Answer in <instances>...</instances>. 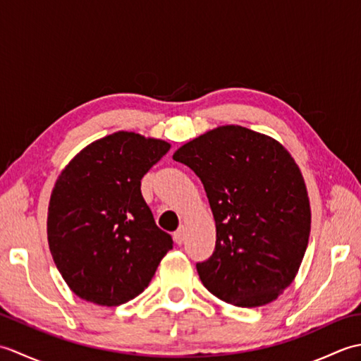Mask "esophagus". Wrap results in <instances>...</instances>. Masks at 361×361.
<instances>
[{
    "label": "esophagus",
    "instance_id": "esophagus-1",
    "mask_svg": "<svg viewBox=\"0 0 361 361\" xmlns=\"http://www.w3.org/2000/svg\"><path fill=\"white\" fill-rule=\"evenodd\" d=\"M173 239H175V242L178 243V245H181L183 242H185V228L176 229V231L173 233Z\"/></svg>",
    "mask_w": 361,
    "mask_h": 361
}]
</instances>
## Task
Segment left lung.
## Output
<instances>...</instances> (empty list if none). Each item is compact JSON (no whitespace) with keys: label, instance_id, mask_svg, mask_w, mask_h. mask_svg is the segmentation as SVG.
Segmentation results:
<instances>
[{"label":"left lung","instance_id":"left-lung-1","mask_svg":"<svg viewBox=\"0 0 361 361\" xmlns=\"http://www.w3.org/2000/svg\"><path fill=\"white\" fill-rule=\"evenodd\" d=\"M173 159L202 180L216 220V250L197 264L203 286L237 307L278 299L301 267L312 220L288 150L250 128L221 126L181 145Z\"/></svg>","mask_w":361,"mask_h":361}]
</instances>
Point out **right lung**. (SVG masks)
<instances>
[{"instance_id":"add662e5","label":"right lung","mask_w":361,"mask_h":361,"mask_svg":"<svg viewBox=\"0 0 361 361\" xmlns=\"http://www.w3.org/2000/svg\"><path fill=\"white\" fill-rule=\"evenodd\" d=\"M171 144L116 132L80 150L54 185L48 243L75 295L114 307L142 293L172 237L159 229L141 194V180Z\"/></svg>"}]
</instances>
